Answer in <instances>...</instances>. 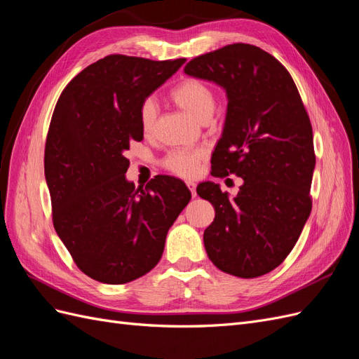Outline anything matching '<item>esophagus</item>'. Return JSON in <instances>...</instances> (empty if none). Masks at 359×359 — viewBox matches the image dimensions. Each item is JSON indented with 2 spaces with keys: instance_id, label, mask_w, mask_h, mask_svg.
I'll list each match as a JSON object with an SVG mask.
<instances>
[{
  "instance_id": "esophagus-1",
  "label": "esophagus",
  "mask_w": 359,
  "mask_h": 359,
  "mask_svg": "<svg viewBox=\"0 0 359 359\" xmlns=\"http://www.w3.org/2000/svg\"><path fill=\"white\" fill-rule=\"evenodd\" d=\"M187 187H189L190 191H191V196L196 198V184H194L193 181H187Z\"/></svg>"
}]
</instances>
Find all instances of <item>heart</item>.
I'll return each instance as SVG.
<instances>
[{
	"label": "heart",
	"mask_w": 359,
	"mask_h": 359,
	"mask_svg": "<svg viewBox=\"0 0 359 359\" xmlns=\"http://www.w3.org/2000/svg\"><path fill=\"white\" fill-rule=\"evenodd\" d=\"M170 99L182 111H186L198 121L210 119L217 107V99L210 85L199 79L187 78L181 81L170 91ZM157 106L153 99H148L140 106L139 121L144 133H151L156 124ZM205 158L202 149H175L165 158V168L182 178H191L198 173L199 163Z\"/></svg>",
	"instance_id": "obj_1"
}]
</instances>
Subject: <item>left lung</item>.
<instances>
[{
    "label": "left lung",
    "mask_w": 359,
    "mask_h": 359,
    "mask_svg": "<svg viewBox=\"0 0 359 359\" xmlns=\"http://www.w3.org/2000/svg\"><path fill=\"white\" fill-rule=\"evenodd\" d=\"M184 72L226 91L211 173L243 178L235 198L211 181L198 186L215 210L203 232L205 250L223 273L260 277L287 257L311 212L310 118L289 72L257 46L227 45L193 58Z\"/></svg>",
    "instance_id": "left-lung-1"
}]
</instances>
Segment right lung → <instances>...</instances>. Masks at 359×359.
Returning a JSON list of instances; mask_svg holds the SVG:
<instances>
[{"mask_svg":"<svg viewBox=\"0 0 359 359\" xmlns=\"http://www.w3.org/2000/svg\"><path fill=\"white\" fill-rule=\"evenodd\" d=\"M184 62L107 55L74 76L53 111L45 147L53 227L78 268L100 283L149 273L191 199L186 184L168 175L136 189L124 156L144 139L140 106Z\"/></svg>","mask_w":359,"mask_h":359,"instance_id":"right-lung-1","label":"right lung"}]
</instances>
